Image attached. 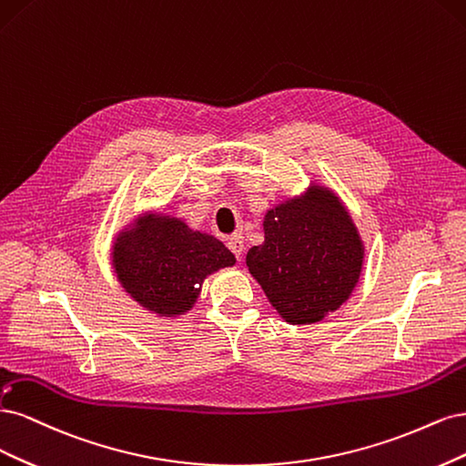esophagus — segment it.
<instances>
[{
  "instance_id": "1",
  "label": "esophagus",
  "mask_w": 466,
  "mask_h": 466,
  "mask_svg": "<svg viewBox=\"0 0 466 466\" xmlns=\"http://www.w3.org/2000/svg\"><path fill=\"white\" fill-rule=\"evenodd\" d=\"M227 246H228L230 251L236 255V259H242V253H244V238H242V234L230 236Z\"/></svg>"
}]
</instances>
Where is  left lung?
<instances>
[{
  "instance_id": "left-lung-1",
  "label": "left lung",
  "mask_w": 466,
  "mask_h": 466,
  "mask_svg": "<svg viewBox=\"0 0 466 466\" xmlns=\"http://www.w3.org/2000/svg\"><path fill=\"white\" fill-rule=\"evenodd\" d=\"M263 230L246 265L284 321L318 323L347 302L362 275L364 242L331 189L311 184L268 208Z\"/></svg>"
}]
</instances>
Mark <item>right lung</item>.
<instances>
[{
    "instance_id": "right-lung-1",
    "label": "right lung",
    "mask_w": 466,
    "mask_h": 466,
    "mask_svg": "<svg viewBox=\"0 0 466 466\" xmlns=\"http://www.w3.org/2000/svg\"><path fill=\"white\" fill-rule=\"evenodd\" d=\"M234 263V253L215 236L157 213L139 215L117 232L112 246L114 273L122 289L160 318L189 311L203 280Z\"/></svg>"
}]
</instances>
